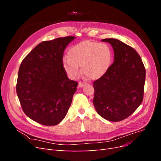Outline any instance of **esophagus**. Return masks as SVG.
I'll return each instance as SVG.
<instances>
[{"mask_svg":"<svg viewBox=\"0 0 161 161\" xmlns=\"http://www.w3.org/2000/svg\"><path fill=\"white\" fill-rule=\"evenodd\" d=\"M84 85H85L84 82H81V81H80V82H79V86L80 87H82V86H84Z\"/></svg>","mask_w":161,"mask_h":161,"instance_id":"esophagus-1","label":"esophagus"}]
</instances>
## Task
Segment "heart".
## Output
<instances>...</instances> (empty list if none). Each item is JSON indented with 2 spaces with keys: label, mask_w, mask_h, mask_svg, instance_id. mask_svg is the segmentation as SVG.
Returning <instances> with one entry per match:
<instances>
[{
  "label": "heart",
  "mask_w": 161,
  "mask_h": 161,
  "mask_svg": "<svg viewBox=\"0 0 161 161\" xmlns=\"http://www.w3.org/2000/svg\"><path fill=\"white\" fill-rule=\"evenodd\" d=\"M69 58L62 60L64 70L71 79H76L81 72L90 80H97L108 71L111 62V52L108 45L84 41L72 46Z\"/></svg>",
  "instance_id": "obj_1"
}]
</instances>
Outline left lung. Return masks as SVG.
<instances>
[{
	"label": "left lung",
	"mask_w": 161,
	"mask_h": 161,
	"mask_svg": "<svg viewBox=\"0 0 161 161\" xmlns=\"http://www.w3.org/2000/svg\"><path fill=\"white\" fill-rule=\"evenodd\" d=\"M114 62L105 74L93 82V105L98 114L110 121H119L132 114L142 103L146 70L134 48L117 39L108 38Z\"/></svg>",
	"instance_id": "1"
}]
</instances>
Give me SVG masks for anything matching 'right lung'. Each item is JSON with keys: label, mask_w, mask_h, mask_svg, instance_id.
<instances>
[{"label": "right lung", "mask_w": 161, "mask_h": 161, "mask_svg": "<svg viewBox=\"0 0 161 161\" xmlns=\"http://www.w3.org/2000/svg\"><path fill=\"white\" fill-rule=\"evenodd\" d=\"M74 36L44 41L24 58L19 67L17 94L29 118L45 125L64 119L78 82L70 80L62 66L66 46Z\"/></svg>", "instance_id": "add662e5"}]
</instances>
